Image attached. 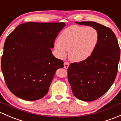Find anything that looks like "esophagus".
Returning a JSON list of instances; mask_svg holds the SVG:
<instances>
[{
  "label": "esophagus",
  "mask_w": 121,
  "mask_h": 121,
  "mask_svg": "<svg viewBox=\"0 0 121 121\" xmlns=\"http://www.w3.org/2000/svg\"><path fill=\"white\" fill-rule=\"evenodd\" d=\"M69 63L67 62H65L64 63V68L65 69H67L69 67Z\"/></svg>",
  "instance_id": "esophagus-1"
}]
</instances>
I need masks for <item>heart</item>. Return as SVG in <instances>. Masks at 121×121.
<instances>
[{
    "instance_id": "obj_1",
    "label": "heart",
    "mask_w": 121,
    "mask_h": 121,
    "mask_svg": "<svg viewBox=\"0 0 121 121\" xmlns=\"http://www.w3.org/2000/svg\"><path fill=\"white\" fill-rule=\"evenodd\" d=\"M99 39V34L92 26L71 25L62 31L57 39L55 49L58 56L63 58L69 51V59L74 62L87 60L94 52Z\"/></svg>"
}]
</instances>
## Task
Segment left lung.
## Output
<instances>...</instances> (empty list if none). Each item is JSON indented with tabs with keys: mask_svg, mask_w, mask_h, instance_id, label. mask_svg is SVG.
<instances>
[{
	"mask_svg": "<svg viewBox=\"0 0 121 121\" xmlns=\"http://www.w3.org/2000/svg\"><path fill=\"white\" fill-rule=\"evenodd\" d=\"M96 28L99 34L96 48L91 56L73 63L68 68V80L74 96L91 102L106 93L115 81L121 51L116 36L108 27L95 22H75Z\"/></svg>",
	"mask_w": 121,
	"mask_h": 121,
	"instance_id": "1",
	"label": "left lung"
}]
</instances>
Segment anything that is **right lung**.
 Listing matches in <instances>:
<instances>
[{
    "mask_svg": "<svg viewBox=\"0 0 121 121\" xmlns=\"http://www.w3.org/2000/svg\"><path fill=\"white\" fill-rule=\"evenodd\" d=\"M64 22H26L18 26L4 44L1 67L7 87L28 101L45 96L56 71L63 62L56 58L51 48Z\"/></svg>",
    "mask_w": 121,
    "mask_h": 121,
    "instance_id": "1",
    "label": "right lung"
}]
</instances>
